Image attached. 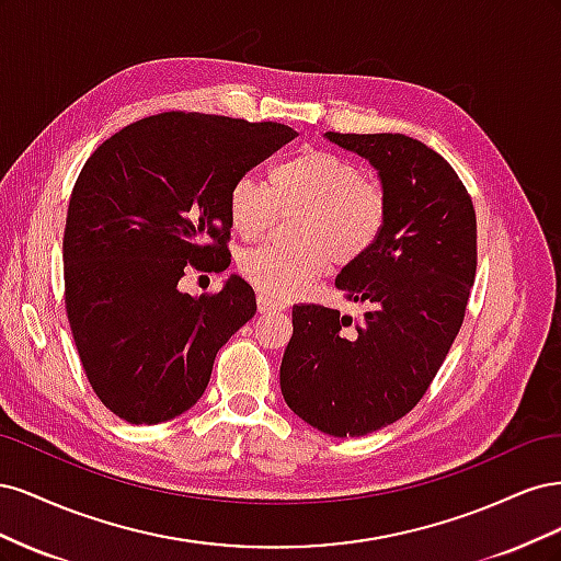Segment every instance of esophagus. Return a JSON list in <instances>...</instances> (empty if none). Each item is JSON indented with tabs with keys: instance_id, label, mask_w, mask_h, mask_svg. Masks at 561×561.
I'll return each instance as SVG.
<instances>
[{
	"instance_id": "esophagus-1",
	"label": "esophagus",
	"mask_w": 561,
	"mask_h": 561,
	"mask_svg": "<svg viewBox=\"0 0 561 561\" xmlns=\"http://www.w3.org/2000/svg\"><path fill=\"white\" fill-rule=\"evenodd\" d=\"M257 309H260V313L283 311V309H285V304H283V301H276V299H271V297H268V295H264V293H260V295H257Z\"/></svg>"
}]
</instances>
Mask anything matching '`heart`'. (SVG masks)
Here are the masks:
<instances>
[{
	"label": "heart",
	"mask_w": 561,
	"mask_h": 561,
	"mask_svg": "<svg viewBox=\"0 0 561 561\" xmlns=\"http://www.w3.org/2000/svg\"><path fill=\"white\" fill-rule=\"evenodd\" d=\"M287 210H299L293 222L297 243H264L239 260L243 278L271 297L307 290L330 260L346 266L365 257L386 227L388 201L353 161L313 147L271 165L266 186L250 175L229 186V222L245 241L257 239L276 213Z\"/></svg>",
	"instance_id": "obj_1"
}]
</instances>
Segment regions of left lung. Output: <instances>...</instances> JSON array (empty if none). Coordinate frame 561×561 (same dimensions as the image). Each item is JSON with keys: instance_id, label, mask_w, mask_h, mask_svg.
Returning a JSON list of instances; mask_svg holds the SVG:
<instances>
[{"instance_id": "1", "label": "left lung", "mask_w": 561, "mask_h": 561, "mask_svg": "<svg viewBox=\"0 0 561 561\" xmlns=\"http://www.w3.org/2000/svg\"><path fill=\"white\" fill-rule=\"evenodd\" d=\"M379 171L386 227L336 287L363 318L293 309L280 363L290 410L334 437H360L412 412L463 325L478 268V219L454 168L402 133H325Z\"/></svg>"}]
</instances>
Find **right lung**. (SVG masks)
<instances>
[{
	"label": "right lung",
	"mask_w": 561,
	"mask_h": 561,
	"mask_svg": "<svg viewBox=\"0 0 561 561\" xmlns=\"http://www.w3.org/2000/svg\"><path fill=\"white\" fill-rule=\"evenodd\" d=\"M297 138L290 126L163 112L83 163L67 208L65 309L95 396L128 423H161L198 402L217 351L257 311L252 287L180 293L186 268L225 271L233 180Z\"/></svg>",
	"instance_id": "obj_1"
}]
</instances>
